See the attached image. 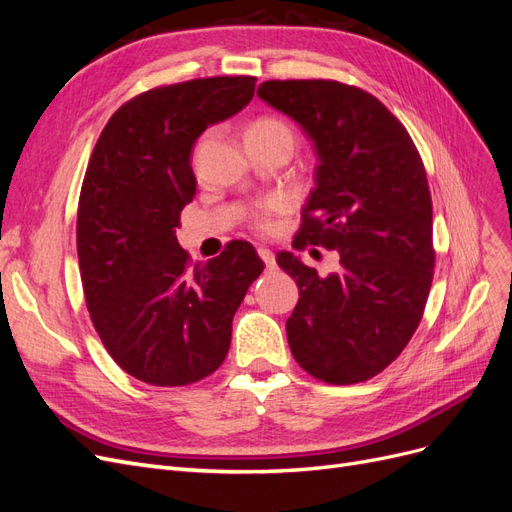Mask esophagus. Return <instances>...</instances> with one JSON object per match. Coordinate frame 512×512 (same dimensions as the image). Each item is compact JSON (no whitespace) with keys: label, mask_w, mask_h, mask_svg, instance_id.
<instances>
[{"label":"esophagus","mask_w":512,"mask_h":512,"mask_svg":"<svg viewBox=\"0 0 512 512\" xmlns=\"http://www.w3.org/2000/svg\"><path fill=\"white\" fill-rule=\"evenodd\" d=\"M258 256H260L262 262H265L269 271L275 269V256H273V252L269 250V247H258Z\"/></svg>","instance_id":"obj_1"}]
</instances>
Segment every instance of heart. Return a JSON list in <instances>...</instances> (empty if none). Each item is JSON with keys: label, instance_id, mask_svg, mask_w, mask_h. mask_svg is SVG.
Returning a JSON list of instances; mask_svg holds the SVG:
<instances>
[{"label": "heart", "instance_id": "heart-1", "mask_svg": "<svg viewBox=\"0 0 512 512\" xmlns=\"http://www.w3.org/2000/svg\"><path fill=\"white\" fill-rule=\"evenodd\" d=\"M271 138H282V141H288L290 145H294V130L290 128V123L280 119V117H273V115H260L256 119H252L247 123L245 128V141H271ZM277 205L273 200L269 203H262L254 215H252V222L258 230H269L271 228V220L269 215Z\"/></svg>", "mask_w": 512, "mask_h": 512}]
</instances>
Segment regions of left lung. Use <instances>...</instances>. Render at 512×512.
I'll list each match as a JSON object with an SVG mask.
<instances>
[{
    "label": "left lung",
    "instance_id": "obj_1",
    "mask_svg": "<svg viewBox=\"0 0 512 512\" xmlns=\"http://www.w3.org/2000/svg\"><path fill=\"white\" fill-rule=\"evenodd\" d=\"M258 98L292 117L318 153L294 250L339 252L320 277L277 254L299 286L286 320L294 361L329 384L378 376L412 339L433 280V209L408 130L378 98L337 81H265Z\"/></svg>",
    "mask_w": 512,
    "mask_h": 512
}]
</instances>
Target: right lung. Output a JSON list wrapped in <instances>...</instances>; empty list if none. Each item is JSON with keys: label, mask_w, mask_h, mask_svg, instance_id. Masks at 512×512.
<instances>
[{"label": "right lung", "mask_w": 512, "mask_h": 512, "mask_svg": "<svg viewBox=\"0 0 512 512\" xmlns=\"http://www.w3.org/2000/svg\"><path fill=\"white\" fill-rule=\"evenodd\" d=\"M254 87V76H209L149 89L117 108L89 158L76 213L85 301L108 354L141 382L211 376L265 269L247 241L192 262L175 235L196 194V138L250 104Z\"/></svg>", "instance_id": "1"}]
</instances>
